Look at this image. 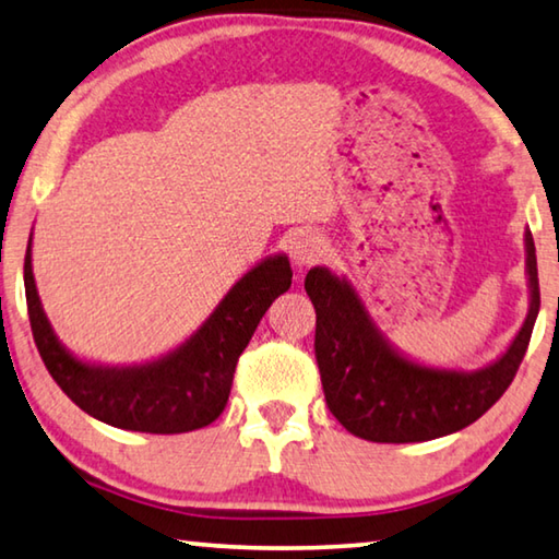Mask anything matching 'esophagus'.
<instances>
[{
	"label": "esophagus",
	"mask_w": 559,
	"mask_h": 559,
	"mask_svg": "<svg viewBox=\"0 0 559 559\" xmlns=\"http://www.w3.org/2000/svg\"><path fill=\"white\" fill-rule=\"evenodd\" d=\"M325 253V241L318 234H298L290 243V259L298 265V269H306V265H313L321 261Z\"/></svg>",
	"instance_id": "obj_1"
}]
</instances>
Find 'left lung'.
<instances>
[{
    "instance_id": "8db88e82",
    "label": "left lung",
    "mask_w": 559,
    "mask_h": 559,
    "mask_svg": "<svg viewBox=\"0 0 559 559\" xmlns=\"http://www.w3.org/2000/svg\"><path fill=\"white\" fill-rule=\"evenodd\" d=\"M530 308L508 350L477 370L432 368L385 338L345 276L308 271L316 308V360L325 403L345 430L373 442H423L467 428L500 401L525 358L539 313L537 255L525 231Z\"/></svg>"
}]
</instances>
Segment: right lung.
<instances>
[{
    "label": "right lung",
    "mask_w": 559,
    "mask_h": 559,
    "mask_svg": "<svg viewBox=\"0 0 559 559\" xmlns=\"http://www.w3.org/2000/svg\"><path fill=\"white\" fill-rule=\"evenodd\" d=\"M290 278L288 255H269L243 273L199 331L166 356L139 366H102L76 358L57 338L34 281L32 238L24 259L34 343L57 385L92 418L156 436L206 428L224 413L238 356L269 306L290 288Z\"/></svg>",
    "instance_id": "obj_1"
}]
</instances>
